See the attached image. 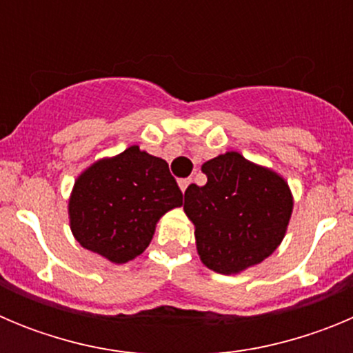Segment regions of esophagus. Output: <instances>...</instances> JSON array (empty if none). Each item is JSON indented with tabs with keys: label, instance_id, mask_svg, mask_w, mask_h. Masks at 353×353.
Returning a JSON list of instances; mask_svg holds the SVG:
<instances>
[{
	"label": "esophagus",
	"instance_id": "34e87169",
	"mask_svg": "<svg viewBox=\"0 0 353 353\" xmlns=\"http://www.w3.org/2000/svg\"><path fill=\"white\" fill-rule=\"evenodd\" d=\"M191 182H192L191 179H182V180H180V182H179L180 191H182V192H185V191H187V187L191 185Z\"/></svg>",
	"mask_w": 353,
	"mask_h": 353
}]
</instances>
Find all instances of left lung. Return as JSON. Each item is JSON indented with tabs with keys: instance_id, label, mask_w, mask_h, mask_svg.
Listing matches in <instances>:
<instances>
[{
	"instance_id": "8db88e82",
	"label": "left lung",
	"mask_w": 353,
	"mask_h": 353,
	"mask_svg": "<svg viewBox=\"0 0 353 353\" xmlns=\"http://www.w3.org/2000/svg\"><path fill=\"white\" fill-rule=\"evenodd\" d=\"M201 171L207 183H191L183 201V212L194 224L201 263L232 276L267 260L283 242L292 219L288 182L239 152L210 159Z\"/></svg>"
}]
</instances>
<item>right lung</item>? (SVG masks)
Masks as SVG:
<instances>
[{
    "label": "right lung",
    "instance_id": "right-lung-1",
    "mask_svg": "<svg viewBox=\"0 0 353 353\" xmlns=\"http://www.w3.org/2000/svg\"><path fill=\"white\" fill-rule=\"evenodd\" d=\"M176 207H182V192L168 162L132 145L77 174L68 223L84 249L120 265L148 248L159 219Z\"/></svg>",
    "mask_w": 353,
    "mask_h": 353
}]
</instances>
